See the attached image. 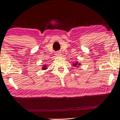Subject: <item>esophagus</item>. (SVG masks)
Here are the masks:
<instances>
[{
  "label": "esophagus",
  "mask_w": 120,
  "mask_h": 120,
  "mask_svg": "<svg viewBox=\"0 0 120 120\" xmlns=\"http://www.w3.org/2000/svg\"><path fill=\"white\" fill-rule=\"evenodd\" d=\"M56 56H60V52H57V53H56Z\"/></svg>",
  "instance_id": "esophagus-1"
}]
</instances>
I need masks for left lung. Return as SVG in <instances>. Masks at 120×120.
Listing matches in <instances>:
<instances>
[{"instance_id":"1","label":"left lung","mask_w":120,"mask_h":120,"mask_svg":"<svg viewBox=\"0 0 120 120\" xmlns=\"http://www.w3.org/2000/svg\"><path fill=\"white\" fill-rule=\"evenodd\" d=\"M72 65H73V66H75V67H77V68H78V67H79V65H80V63H78V62L76 61V62H75V63H73V64H72Z\"/></svg>"}]
</instances>
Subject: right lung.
I'll use <instances>...</instances> for the list:
<instances>
[{"label":"right lung","instance_id":"obj_1","mask_svg":"<svg viewBox=\"0 0 120 120\" xmlns=\"http://www.w3.org/2000/svg\"><path fill=\"white\" fill-rule=\"evenodd\" d=\"M47 69V66L46 64H43V66H42V70H46Z\"/></svg>","mask_w":120,"mask_h":120}]
</instances>
